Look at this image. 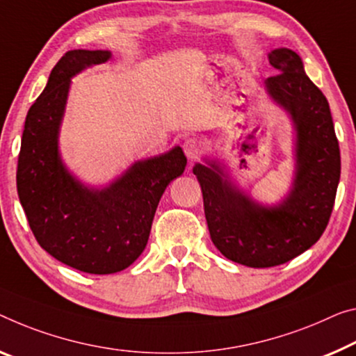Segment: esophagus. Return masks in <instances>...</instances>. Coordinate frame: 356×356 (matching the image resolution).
<instances>
[{
	"label": "esophagus",
	"instance_id": "obj_1",
	"mask_svg": "<svg viewBox=\"0 0 356 356\" xmlns=\"http://www.w3.org/2000/svg\"><path fill=\"white\" fill-rule=\"evenodd\" d=\"M183 149H184V154L188 157L189 161H195L197 157L200 156L202 152V146H200V141L195 140V138H188L184 140L183 143Z\"/></svg>",
	"mask_w": 356,
	"mask_h": 356
}]
</instances>
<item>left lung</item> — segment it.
Instances as JSON below:
<instances>
[{
	"mask_svg": "<svg viewBox=\"0 0 356 356\" xmlns=\"http://www.w3.org/2000/svg\"><path fill=\"white\" fill-rule=\"evenodd\" d=\"M275 76L264 81L270 100L288 114L294 134V177L273 205L254 200L218 159L205 157L193 172L199 179L211 242L227 259L248 267L291 261L325 232L341 178V151L330 103L291 49L269 52Z\"/></svg>",
	"mask_w": 356,
	"mask_h": 356,
	"instance_id": "8db88e82",
	"label": "left lung"
}]
</instances>
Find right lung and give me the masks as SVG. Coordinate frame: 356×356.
Segmentation results:
<instances>
[{
	"label": "right lung",
	"mask_w": 356,
	"mask_h": 356,
	"mask_svg": "<svg viewBox=\"0 0 356 356\" xmlns=\"http://www.w3.org/2000/svg\"><path fill=\"white\" fill-rule=\"evenodd\" d=\"M109 58V51L74 49L58 60L26 114L17 165L19 199L38 243L63 264L97 275L124 270L143 253L163 191L188 162L175 146L134 162L100 188L68 170L58 136L71 78Z\"/></svg>",
	"instance_id": "add662e5"
}]
</instances>
